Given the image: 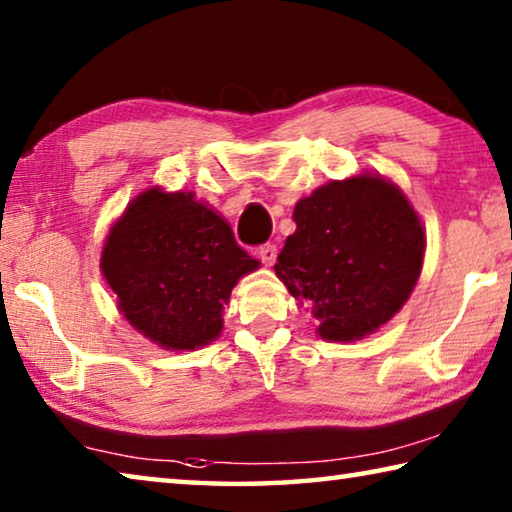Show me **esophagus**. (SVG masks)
Wrapping results in <instances>:
<instances>
[{"label":"esophagus","instance_id":"obj_1","mask_svg":"<svg viewBox=\"0 0 512 512\" xmlns=\"http://www.w3.org/2000/svg\"><path fill=\"white\" fill-rule=\"evenodd\" d=\"M259 257H262V262L266 266H273L275 259H277V246L275 244H264L259 248Z\"/></svg>","mask_w":512,"mask_h":512}]
</instances>
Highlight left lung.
Returning a JSON list of instances; mask_svg holds the SVG:
<instances>
[{
    "mask_svg": "<svg viewBox=\"0 0 512 512\" xmlns=\"http://www.w3.org/2000/svg\"><path fill=\"white\" fill-rule=\"evenodd\" d=\"M275 273L307 302L329 341H352L391 320L418 282L424 232L400 189L379 176L334 180L293 212Z\"/></svg>",
    "mask_w": 512,
    "mask_h": 512,
    "instance_id": "left-lung-1",
    "label": "left lung"
}]
</instances>
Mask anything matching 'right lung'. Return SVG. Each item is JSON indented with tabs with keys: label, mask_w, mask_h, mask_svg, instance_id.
<instances>
[{
	"label": "right lung",
	"mask_w": 512,
	"mask_h": 512,
	"mask_svg": "<svg viewBox=\"0 0 512 512\" xmlns=\"http://www.w3.org/2000/svg\"><path fill=\"white\" fill-rule=\"evenodd\" d=\"M257 266L237 246L230 225L192 192L160 189L126 207L101 257L128 323L167 350L214 341L232 287Z\"/></svg>",
	"instance_id": "obj_1"
}]
</instances>
